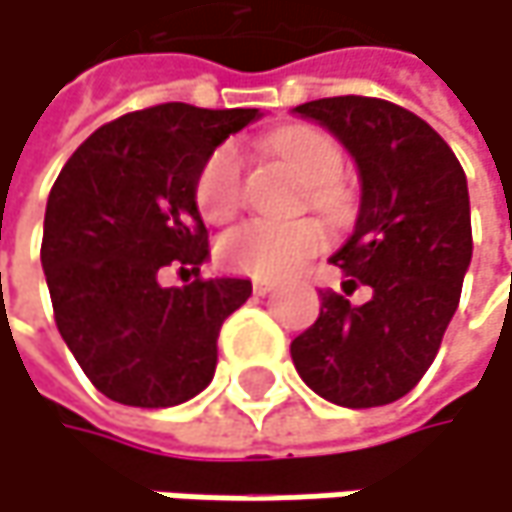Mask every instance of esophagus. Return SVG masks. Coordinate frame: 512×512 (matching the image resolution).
<instances>
[{
  "mask_svg": "<svg viewBox=\"0 0 512 512\" xmlns=\"http://www.w3.org/2000/svg\"><path fill=\"white\" fill-rule=\"evenodd\" d=\"M276 288H279V285H276L273 279H254V282H251V291L258 294V297H267V294H273Z\"/></svg>",
  "mask_w": 512,
  "mask_h": 512,
  "instance_id": "obj_1",
  "label": "esophagus"
}]
</instances>
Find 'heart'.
I'll return each instance as SVG.
<instances>
[{"mask_svg": "<svg viewBox=\"0 0 512 512\" xmlns=\"http://www.w3.org/2000/svg\"><path fill=\"white\" fill-rule=\"evenodd\" d=\"M273 152L285 158L309 185L306 200L330 215H339L345 194L339 176L345 152L336 137L318 128H285L270 140ZM245 197V161L239 146H215L194 179V203L206 221H227L239 212ZM327 245V227L318 218H248L230 227L218 242V258L227 270L254 279H282L300 270Z\"/></svg>", "mask_w": 512, "mask_h": 512, "instance_id": "heart-1", "label": "heart"}]
</instances>
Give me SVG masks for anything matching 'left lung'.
<instances>
[{
    "instance_id": "left-lung-1",
    "label": "left lung",
    "mask_w": 512,
    "mask_h": 512,
    "mask_svg": "<svg viewBox=\"0 0 512 512\" xmlns=\"http://www.w3.org/2000/svg\"><path fill=\"white\" fill-rule=\"evenodd\" d=\"M357 158L363 203L330 264L342 291H321L318 321L291 342L300 378L342 408L408 396L432 366L471 264V203L459 158L417 113L366 95L294 107ZM366 284L369 304L347 297Z\"/></svg>"
}]
</instances>
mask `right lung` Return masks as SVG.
<instances>
[{
  "instance_id": "obj_1",
  "label": "right lung",
  "mask_w": 512,
  "mask_h": 512,
  "mask_svg": "<svg viewBox=\"0 0 512 512\" xmlns=\"http://www.w3.org/2000/svg\"><path fill=\"white\" fill-rule=\"evenodd\" d=\"M258 110L182 101L125 113L92 131L56 176L41 264L56 327L98 393L131 408H170L215 375L218 333L248 279H203L209 233L194 203L203 158ZM164 266L195 273L161 289Z\"/></svg>"
}]
</instances>
